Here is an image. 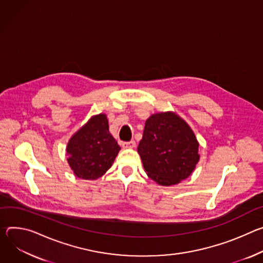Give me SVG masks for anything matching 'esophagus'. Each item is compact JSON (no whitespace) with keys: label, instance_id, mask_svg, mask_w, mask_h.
Wrapping results in <instances>:
<instances>
[{"label":"esophagus","instance_id":"esophagus-1","mask_svg":"<svg viewBox=\"0 0 263 263\" xmlns=\"http://www.w3.org/2000/svg\"><path fill=\"white\" fill-rule=\"evenodd\" d=\"M122 147H123V148H134V147H136V142H135V141L123 142V143H122Z\"/></svg>","mask_w":263,"mask_h":263}]
</instances>
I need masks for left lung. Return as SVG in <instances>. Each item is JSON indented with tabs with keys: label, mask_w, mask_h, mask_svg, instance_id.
Wrapping results in <instances>:
<instances>
[{
	"label": "left lung",
	"mask_w": 263,
	"mask_h": 263,
	"mask_svg": "<svg viewBox=\"0 0 263 263\" xmlns=\"http://www.w3.org/2000/svg\"><path fill=\"white\" fill-rule=\"evenodd\" d=\"M138 153L147 176L162 186L187 179L199 160L198 142L193 132L173 112L149 117Z\"/></svg>",
	"instance_id": "8db88e82"
}]
</instances>
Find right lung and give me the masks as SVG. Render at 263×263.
I'll use <instances>...</instances> for the list:
<instances>
[{
    "label": "right lung",
    "mask_w": 263,
    "mask_h": 263,
    "mask_svg": "<svg viewBox=\"0 0 263 263\" xmlns=\"http://www.w3.org/2000/svg\"><path fill=\"white\" fill-rule=\"evenodd\" d=\"M120 146L109 134L104 114L94 116L69 141L68 162L75 176L96 180L110 168Z\"/></svg>",
    "instance_id": "obj_1"
}]
</instances>
